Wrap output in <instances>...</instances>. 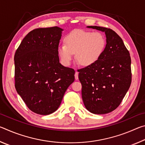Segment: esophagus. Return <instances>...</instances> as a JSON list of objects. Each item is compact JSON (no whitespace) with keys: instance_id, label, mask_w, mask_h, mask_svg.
<instances>
[{"instance_id":"1","label":"esophagus","mask_w":145,"mask_h":145,"mask_svg":"<svg viewBox=\"0 0 145 145\" xmlns=\"http://www.w3.org/2000/svg\"><path fill=\"white\" fill-rule=\"evenodd\" d=\"M75 78L76 80H77L78 78V72H77V71H76L75 72Z\"/></svg>"}]
</instances>
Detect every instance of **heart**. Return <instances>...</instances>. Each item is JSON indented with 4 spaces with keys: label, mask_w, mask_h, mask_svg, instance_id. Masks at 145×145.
Masks as SVG:
<instances>
[{
    "label": "heart",
    "mask_w": 145,
    "mask_h": 145,
    "mask_svg": "<svg viewBox=\"0 0 145 145\" xmlns=\"http://www.w3.org/2000/svg\"><path fill=\"white\" fill-rule=\"evenodd\" d=\"M65 45L59 46L57 51L65 65H70L75 54L80 65L89 67L99 60L106 45L104 36L99 32L73 30L64 38Z\"/></svg>",
    "instance_id": "1"
}]
</instances>
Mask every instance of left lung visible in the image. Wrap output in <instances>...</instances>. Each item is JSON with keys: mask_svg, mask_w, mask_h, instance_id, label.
Returning <instances> with one entry per match:
<instances>
[{"mask_svg": "<svg viewBox=\"0 0 145 145\" xmlns=\"http://www.w3.org/2000/svg\"><path fill=\"white\" fill-rule=\"evenodd\" d=\"M87 27L104 32L107 43L96 63L78 70L82 100L91 113L107 114L119 106L131 86V56L122 39L112 29Z\"/></svg>", "mask_w": 145, "mask_h": 145, "instance_id": "8db88e82", "label": "left lung"}]
</instances>
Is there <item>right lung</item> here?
Here are the masks:
<instances>
[{"instance_id":"right-lung-1","label":"right lung","mask_w":145,"mask_h":145,"mask_svg":"<svg viewBox=\"0 0 145 145\" xmlns=\"http://www.w3.org/2000/svg\"><path fill=\"white\" fill-rule=\"evenodd\" d=\"M63 31L58 27L34 29L14 54L16 90L36 114L55 112L75 80V70L59 63L57 49Z\"/></svg>"}]
</instances>
